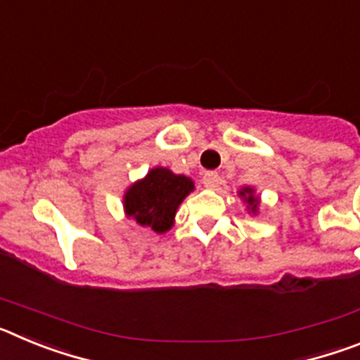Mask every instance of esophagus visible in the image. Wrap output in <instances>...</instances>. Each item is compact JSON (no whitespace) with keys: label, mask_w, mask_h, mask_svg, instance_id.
Segmentation results:
<instances>
[{"label":"esophagus","mask_w":360,"mask_h":360,"mask_svg":"<svg viewBox=\"0 0 360 360\" xmlns=\"http://www.w3.org/2000/svg\"><path fill=\"white\" fill-rule=\"evenodd\" d=\"M202 182L205 187H216L219 184V174L214 173V171H207V173L202 176Z\"/></svg>","instance_id":"esophagus-1"}]
</instances>
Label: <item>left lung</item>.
<instances>
[{
	"mask_svg": "<svg viewBox=\"0 0 360 360\" xmlns=\"http://www.w3.org/2000/svg\"><path fill=\"white\" fill-rule=\"evenodd\" d=\"M240 196H243L245 200H247V203H249V207H250V211H256L257 209V198L256 196H254V191L250 189V187H245V189H241L240 191Z\"/></svg>",
	"mask_w": 360,
	"mask_h": 360,
	"instance_id": "obj_1",
	"label": "left lung"
}]
</instances>
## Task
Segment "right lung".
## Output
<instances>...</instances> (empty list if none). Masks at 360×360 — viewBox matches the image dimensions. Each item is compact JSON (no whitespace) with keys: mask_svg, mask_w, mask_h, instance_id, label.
<instances>
[{"mask_svg":"<svg viewBox=\"0 0 360 360\" xmlns=\"http://www.w3.org/2000/svg\"><path fill=\"white\" fill-rule=\"evenodd\" d=\"M193 189L195 184L191 178L174 174L165 167H155L144 180L129 187L124 196V209L142 227L165 232L173 225L178 205Z\"/></svg>","mask_w":360,"mask_h":360,"instance_id":"1","label":"right lung"}]
</instances>
